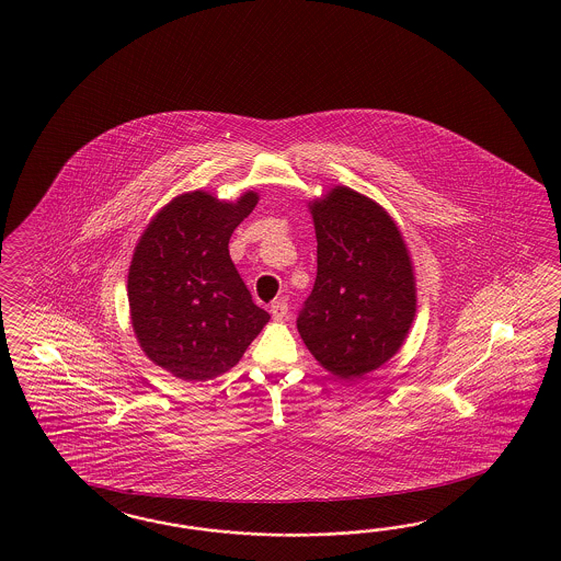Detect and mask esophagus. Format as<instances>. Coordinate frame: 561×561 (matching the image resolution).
<instances>
[{
	"label": "esophagus",
	"mask_w": 561,
	"mask_h": 561,
	"mask_svg": "<svg viewBox=\"0 0 561 561\" xmlns=\"http://www.w3.org/2000/svg\"><path fill=\"white\" fill-rule=\"evenodd\" d=\"M288 314V302L286 300H275L272 305V317L275 321H284Z\"/></svg>",
	"instance_id": "obj_1"
}]
</instances>
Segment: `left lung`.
<instances>
[{
  "instance_id": "obj_1",
  "label": "left lung",
  "mask_w": 561,
  "mask_h": 561,
  "mask_svg": "<svg viewBox=\"0 0 561 561\" xmlns=\"http://www.w3.org/2000/svg\"><path fill=\"white\" fill-rule=\"evenodd\" d=\"M317 232V279L298 317L308 352L345 380L389 362L417 308L413 263L382 205L350 187L308 204Z\"/></svg>"
}]
</instances>
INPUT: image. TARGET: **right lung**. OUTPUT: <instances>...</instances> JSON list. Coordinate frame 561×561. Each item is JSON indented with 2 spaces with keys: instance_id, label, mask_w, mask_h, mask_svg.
<instances>
[{
  "instance_id": "obj_1",
  "label": "right lung",
  "mask_w": 561,
  "mask_h": 561,
  "mask_svg": "<svg viewBox=\"0 0 561 561\" xmlns=\"http://www.w3.org/2000/svg\"><path fill=\"white\" fill-rule=\"evenodd\" d=\"M256 202L255 191L237 202L188 191L137 240L127 275L131 327L141 352L181 380L228 373L272 319L253 302L228 251Z\"/></svg>"
}]
</instances>
